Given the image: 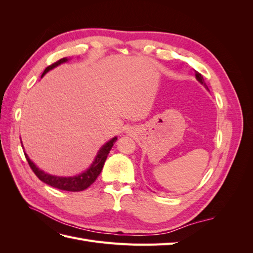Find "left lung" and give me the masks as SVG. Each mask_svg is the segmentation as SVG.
<instances>
[{
    "instance_id": "8db88e82",
    "label": "left lung",
    "mask_w": 253,
    "mask_h": 253,
    "mask_svg": "<svg viewBox=\"0 0 253 253\" xmlns=\"http://www.w3.org/2000/svg\"><path fill=\"white\" fill-rule=\"evenodd\" d=\"M195 77H196V79H197L198 81H200L202 84H204V85L206 86V83H205V80H204V78H203V76H202L200 73H198V72H196V71H195Z\"/></svg>"
}]
</instances>
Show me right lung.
Masks as SVG:
<instances>
[{"instance_id": "add662e5", "label": "right lung", "mask_w": 253, "mask_h": 253, "mask_svg": "<svg viewBox=\"0 0 253 253\" xmlns=\"http://www.w3.org/2000/svg\"><path fill=\"white\" fill-rule=\"evenodd\" d=\"M66 61H67L66 58H62V59L58 60L57 62L48 65L44 70L42 76H44L48 71H50L51 68L58 66L61 63L66 62ZM116 140H117V137H114V138L111 139L109 142H106L103 147L99 150L98 154L94 160V163L91 164L89 169H87L85 172L81 173L77 176H73V177H59V176H53V175H49L47 173H45L42 170L38 169L36 165L28 158L26 153H24V155L26 157V160L30 167V169L33 170V172L36 174L37 177L39 178L41 181L45 182L46 185H49L53 188H57L59 190L70 191V192H79V191H83V190L87 189L91 185V183H93L97 179L99 174H100L102 171V168L104 166L106 157H108L109 153L114 145V143L116 142Z\"/></svg>"}]
</instances>
